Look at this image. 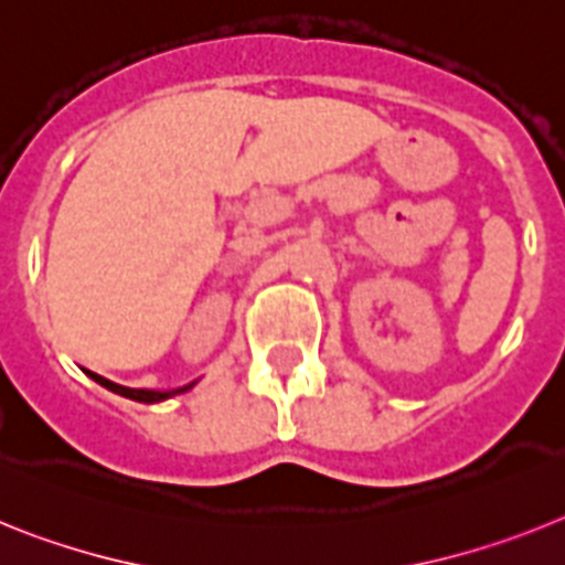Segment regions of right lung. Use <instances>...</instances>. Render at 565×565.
I'll list each match as a JSON object with an SVG mask.
<instances>
[{
  "label": "right lung",
  "mask_w": 565,
  "mask_h": 565,
  "mask_svg": "<svg viewBox=\"0 0 565 565\" xmlns=\"http://www.w3.org/2000/svg\"><path fill=\"white\" fill-rule=\"evenodd\" d=\"M96 381H99L102 386H107V390L113 392H119V395H125V398H134V401H145V404H153V401H164L170 398V395H179V392H188L190 386H184V390H173V392H150V390H127V386H119V384H113V381H107V377L102 375H93Z\"/></svg>",
  "instance_id": "obj_1"
}]
</instances>
